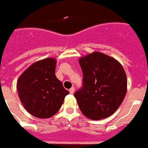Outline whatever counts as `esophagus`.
I'll return each mask as SVG.
<instances>
[{
  "mask_svg": "<svg viewBox=\"0 0 148 148\" xmlns=\"http://www.w3.org/2000/svg\"><path fill=\"white\" fill-rule=\"evenodd\" d=\"M69 92H70V93H71V94L74 93V87H72V88H70Z\"/></svg>",
  "mask_w": 148,
  "mask_h": 148,
  "instance_id": "obj_1",
  "label": "esophagus"
}]
</instances>
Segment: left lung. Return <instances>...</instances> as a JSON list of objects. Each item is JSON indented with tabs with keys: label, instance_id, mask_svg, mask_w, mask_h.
<instances>
[{
	"label": "left lung",
	"instance_id": "left-lung-1",
	"mask_svg": "<svg viewBox=\"0 0 148 148\" xmlns=\"http://www.w3.org/2000/svg\"><path fill=\"white\" fill-rule=\"evenodd\" d=\"M82 86L75 92L80 110L88 119H106L115 112L127 90L124 69L113 58L93 52L79 60Z\"/></svg>",
	"mask_w": 148,
	"mask_h": 148
}]
</instances>
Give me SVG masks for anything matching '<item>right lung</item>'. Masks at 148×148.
Masks as SVG:
<instances>
[{"label":"right lung","instance_id":"1","mask_svg":"<svg viewBox=\"0 0 148 148\" xmlns=\"http://www.w3.org/2000/svg\"><path fill=\"white\" fill-rule=\"evenodd\" d=\"M56 62L48 58L36 62L17 82V92L26 110L40 119L50 118L60 110L69 92L55 75Z\"/></svg>","mask_w":148,"mask_h":148}]
</instances>
